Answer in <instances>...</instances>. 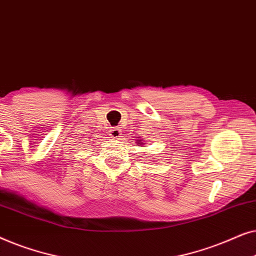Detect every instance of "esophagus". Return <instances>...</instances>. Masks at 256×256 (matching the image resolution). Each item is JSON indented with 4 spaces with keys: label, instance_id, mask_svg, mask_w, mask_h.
<instances>
[{
    "label": "esophagus",
    "instance_id": "34e87169",
    "mask_svg": "<svg viewBox=\"0 0 256 256\" xmlns=\"http://www.w3.org/2000/svg\"><path fill=\"white\" fill-rule=\"evenodd\" d=\"M121 134H122V132H121L120 128H113L110 130V135H112V138H121Z\"/></svg>",
    "mask_w": 256,
    "mask_h": 256
}]
</instances>
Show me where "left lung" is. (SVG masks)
Returning <instances> with one entry per match:
<instances>
[{
	"label": "left lung",
	"mask_w": 256,
	"mask_h": 256,
	"mask_svg": "<svg viewBox=\"0 0 256 256\" xmlns=\"http://www.w3.org/2000/svg\"><path fill=\"white\" fill-rule=\"evenodd\" d=\"M138 144H140V143H138ZM141 144H142V143H141Z\"/></svg>",
	"instance_id": "1"
}]
</instances>
